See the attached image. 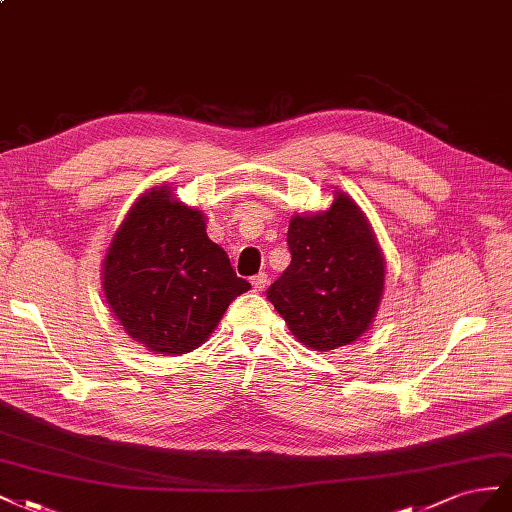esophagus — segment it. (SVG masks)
I'll return each instance as SVG.
<instances>
[{
    "label": "esophagus",
    "mask_w": 512,
    "mask_h": 512,
    "mask_svg": "<svg viewBox=\"0 0 512 512\" xmlns=\"http://www.w3.org/2000/svg\"><path fill=\"white\" fill-rule=\"evenodd\" d=\"M251 285H253V289H255V291H264V289H266V285H268V274H266V272H259V274H255L253 279H251Z\"/></svg>",
    "instance_id": "1"
}]
</instances>
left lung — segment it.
Segmentation results:
<instances>
[{"label":"left lung","mask_w":512,"mask_h":512,"mask_svg":"<svg viewBox=\"0 0 512 512\" xmlns=\"http://www.w3.org/2000/svg\"><path fill=\"white\" fill-rule=\"evenodd\" d=\"M291 264L268 289L294 337L328 352L369 330L384 294L386 261L367 216L345 193L317 214L291 216Z\"/></svg>","instance_id":"1"}]
</instances>
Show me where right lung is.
I'll use <instances>...</instances> for the list:
<instances>
[{
    "instance_id": "add662e5",
    "label": "right lung",
    "mask_w": 512,
    "mask_h": 512,
    "mask_svg": "<svg viewBox=\"0 0 512 512\" xmlns=\"http://www.w3.org/2000/svg\"><path fill=\"white\" fill-rule=\"evenodd\" d=\"M203 218L173 199L169 186L152 188L128 210L102 264L109 309L154 354L193 352L251 289L208 238Z\"/></svg>"
}]
</instances>
